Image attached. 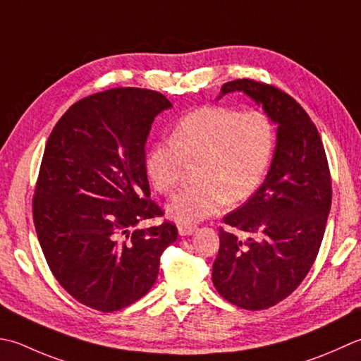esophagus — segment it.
I'll return each instance as SVG.
<instances>
[{"label":"esophagus","instance_id":"1","mask_svg":"<svg viewBox=\"0 0 361 361\" xmlns=\"http://www.w3.org/2000/svg\"><path fill=\"white\" fill-rule=\"evenodd\" d=\"M195 230H197V227L195 225H178V233L181 236H190V235H194L195 233Z\"/></svg>","mask_w":361,"mask_h":361}]
</instances>
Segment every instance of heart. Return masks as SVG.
I'll use <instances>...</instances> for the list:
<instances>
[{
	"label": "heart",
	"mask_w": 361,
	"mask_h": 361,
	"mask_svg": "<svg viewBox=\"0 0 361 361\" xmlns=\"http://www.w3.org/2000/svg\"><path fill=\"white\" fill-rule=\"evenodd\" d=\"M275 133L261 111L241 112L228 106H202L173 125L171 140L153 144L145 169L158 192L169 195L180 185L185 162H197L199 185L181 189L167 203V216L192 225L255 192L272 157Z\"/></svg>",
	"instance_id": "b5f03b06"
}]
</instances>
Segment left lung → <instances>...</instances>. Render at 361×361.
<instances>
[{"label": "left lung", "instance_id": "left-lung-1", "mask_svg": "<svg viewBox=\"0 0 361 361\" xmlns=\"http://www.w3.org/2000/svg\"><path fill=\"white\" fill-rule=\"evenodd\" d=\"M243 92L277 125L272 162L257 192L219 230L213 283L225 300L244 310L281 302L305 279L316 259L331 207V181L319 133L285 92L252 80L225 82L221 100Z\"/></svg>", "mask_w": 361, "mask_h": 361}]
</instances>
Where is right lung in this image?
Listing matches in <instances>:
<instances>
[{"mask_svg":"<svg viewBox=\"0 0 361 361\" xmlns=\"http://www.w3.org/2000/svg\"><path fill=\"white\" fill-rule=\"evenodd\" d=\"M172 103L117 87L75 103L47 140L32 200L35 231L56 280L82 305L111 313L150 291L178 230L150 200L145 142Z\"/></svg>","mask_w":361,"mask_h":361,"instance_id":"1","label":"right lung"}]
</instances>
